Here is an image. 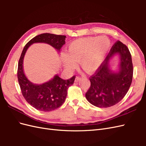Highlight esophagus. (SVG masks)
<instances>
[{"instance_id":"obj_1","label":"esophagus","mask_w":146,"mask_h":146,"mask_svg":"<svg viewBox=\"0 0 146 146\" xmlns=\"http://www.w3.org/2000/svg\"><path fill=\"white\" fill-rule=\"evenodd\" d=\"M80 80H81V77H79V76H77V77H76V79H75V82H78Z\"/></svg>"}]
</instances>
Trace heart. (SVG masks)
<instances>
[{"label":"heart","mask_w":146,"mask_h":146,"mask_svg":"<svg viewBox=\"0 0 146 146\" xmlns=\"http://www.w3.org/2000/svg\"><path fill=\"white\" fill-rule=\"evenodd\" d=\"M110 47L111 41L105 36L82 38L69 44L67 53L61 55V61L68 70L76 68V61H80L85 71L94 72L102 63Z\"/></svg>","instance_id":"b5f03b06"}]
</instances>
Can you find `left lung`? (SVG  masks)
Returning a JSON list of instances; mask_svg holds the SVG:
<instances>
[{
    "instance_id": "1",
    "label": "left lung",
    "mask_w": 146,
    "mask_h": 146,
    "mask_svg": "<svg viewBox=\"0 0 146 146\" xmlns=\"http://www.w3.org/2000/svg\"><path fill=\"white\" fill-rule=\"evenodd\" d=\"M120 56L119 71L113 73L109 61L114 54ZM133 68L131 54L126 45L117 41L114 44L105 59L90 77L91 86L86 98L92 105L99 108L112 107L119 102L129 91L133 78Z\"/></svg>"
}]
</instances>
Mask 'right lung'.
Listing matches in <instances>:
<instances>
[{
	"label": "right lung",
	"instance_id": "right-lung-1",
	"mask_svg": "<svg viewBox=\"0 0 146 146\" xmlns=\"http://www.w3.org/2000/svg\"><path fill=\"white\" fill-rule=\"evenodd\" d=\"M66 36L51 33H42L34 37L24 46L18 62L17 79L22 94L26 101L39 111H50L60 107L64 102L68 88L74 82L76 76L63 80L58 75L49 82L42 85H35L25 77L23 71V60L26 51L33 43L44 42L60 50L65 44Z\"/></svg>",
	"mask_w": 146,
	"mask_h": 146
}]
</instances>
